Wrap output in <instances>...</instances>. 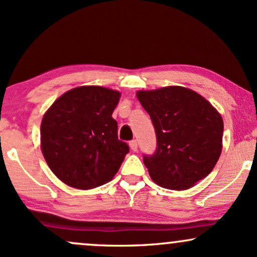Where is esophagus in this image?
<instances>
[{
	"instance_id": "1",
	"label": "esophagus",
	"mask_w": 257,
	"mask_h": 257,
	"mask_svg": "<svg viewBox=\"0 0 257 257\" xmlns=\"http://www.w3.org/2000/svg\"><path fill=\"white\" fill-rule=\"evenodd\" d=\"M129 146H131L132 151H138V141L137 140H132L129 143Z\"/></svg>"
}]
</instances>
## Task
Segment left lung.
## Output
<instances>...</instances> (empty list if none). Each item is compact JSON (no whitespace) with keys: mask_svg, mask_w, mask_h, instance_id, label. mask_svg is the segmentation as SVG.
<instances>
[{"mask_svg":"<svg viewBox=\"0 0 257 257\" xmlns=\"http://www.w3.org/2000/svg\"><path fill=\"white\" fill-rule=\"evenodd\" d=\"M137 95L157 138L156 151L144 155L153 181L170 190H187L208 176L222 150V117L213 105L176 85Z\"/></svg>","mask_w":257,"mask_h":257,"instance_id":"obj_1","label":"left lung"}]
</instances>
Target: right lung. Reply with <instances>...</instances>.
<instances>
[{
  "label": "right lung",
  "instance_id": "add662e5",
  "mask_svg": "<svg viewBox=\"0 0 257 257\" xmlns=\"http://www.w3.org/2000/svg\"><path fill=\"white\" fill-rule=\"evenodd\" d=\"M119 96L116 90L84 85L66 91L44 113L41 149L52 172L66 185L88 190L118 172L129 152L112 118Z\"/></svg>",
  "mask_w": 257,
  "mask_h": 257
}]
</instances>
